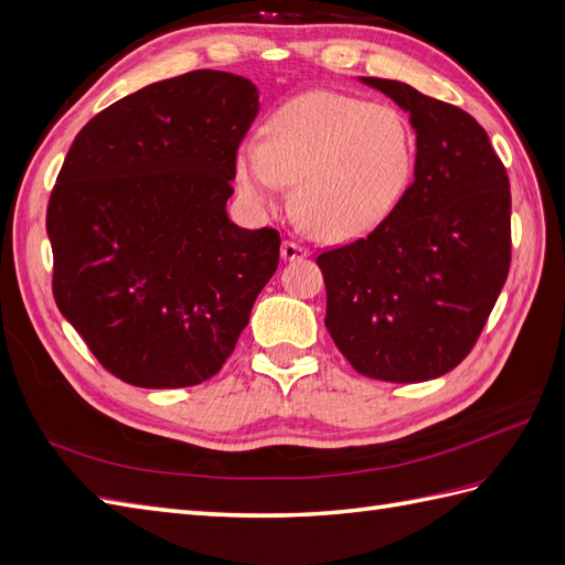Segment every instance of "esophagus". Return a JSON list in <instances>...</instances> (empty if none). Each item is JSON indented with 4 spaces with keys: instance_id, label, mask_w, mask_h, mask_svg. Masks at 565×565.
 Listing matches in <instances>:
<instances>
[{
    "instance_id": "34e87169",
    "label": "esophagus",
    "mask_w": 565,
    "mask_h": 565,
    "mask_svg": "<svg viewBox=\"0 0 565 565\" xmlns=\"http://www.w3.org/2000/svg\"><path fill=\"white\" fill-rule=\"evenodd\" d=\"M281 257H284L286 262L303 259V257H308V250H306L303 245H298L296 241H284V245H281Z\"/></svg>"
}]
</instances>
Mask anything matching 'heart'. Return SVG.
<instances>
[{
  "label": "heart",
  "instance_id": "b5f03b06",
  "mask_svg": "<svg viewBox=\"0 0 565 565\" xmlns=\"http://www.w3.org/2000/svg\"><path fill=\"white\" fill-rule=\"evenodd\" d=\"M414 132L392 105L332 90L284 103L265 141L245 143L235 180L247 200L277 206L296 185V214L320 241H351L383 223L414 173Z\"/></svg>",
  "mask_w": 565,
  "mask_h": 565
}]
</instances>
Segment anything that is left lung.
Instances as JSON below:
<instances>
[{
    "mask_svg": "<svg viewBox=\"0 0 565 565\" xmlns=\"http://www.w3.org/2000/svg\"><path fill=\"white\" fill-rule=\"evenodd\" d=\"M409 113L414 182L365 238L318 257L324 327L361 375L424 383L467 359L510 269V182L457 105L361 76Z\"/></svg>",
    "mask_w": 565,
    "mask_h": 565,
    "instance_id": "1",
    "label": "left lung"
}]
</instances>
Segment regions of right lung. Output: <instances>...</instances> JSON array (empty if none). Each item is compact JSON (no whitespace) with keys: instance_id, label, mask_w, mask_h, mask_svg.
I'll use <instances>...</instances> for the list:
<instances>
[{"instance_id":"add662e5","label":"right lung","mask_w":565,"mask_h":565,"mask_svg":"<svg viewBox=\"0 0 565 565\" xmlns=\"http://www.w3.org/2000/svg\"><path fill=\"white\" fill-rule=\"evenodd\" d=\"M253 82L196 70L88 120L47 204L52 294L105 371L151 390L216 375L279 267L274 228L226 214Z\"/></svg>"}]
</instances>
